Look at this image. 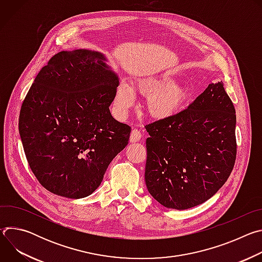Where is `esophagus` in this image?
<instances>
[{
	"label": "esophagus",
	"mask_w": 262,
	"mask_h": 262,
	"mask_svg": "<svg viewBox=\"0 0 262 262\" xmlns=\"http://www.w3.org/2000/svg\"><path fill=\"white\" fill-rule=\"evenodd\" d=\"M141 138H142V134H141V132H140L139 129H137V128H134V129L132 130L130 138H129L130 142H132V143L139 142V141L141 140Z\"/></svg>",
	"instance_id": "esophagus-1"
}]
</instances>
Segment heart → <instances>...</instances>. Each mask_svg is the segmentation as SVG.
<instances>
[{"label": "heart", "mask_w": 262, "mask_h": 262, "mask_svg": "<svg viewBox=\"0 0 262 262\" xmlns=\"http://www.w3.org/2000/svg\"><path fill=\"white\" fill-rule=\"evenodd\" d=\"M136 89L147 97L146 110L148 114L159 120L176 116L189 97L188 89L183 85L175 84L174 78L167 74L140 79L136 82ZM135 101L136 94L133 87L127 82L121 81L115 95V106L118 114L124 115Z\"/></svg>", "instance_id": "b5f03b06"}]
</instances>
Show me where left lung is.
<instances>
[{
    "label": "left lung",
    "mask_w": 262,
    "mask_h": 262,
    "mask_svg": "<svg viewBox=\"0 0 262 262\" xmlns=\"http://www.w3.org/2000/svg\"><path fill=\"white\" fill-rule=\"evenodd\" d=\"M235 124L234 105L221 81L173 118L146 125L148 192L178 210L211 198L234 167Z\"/></svg>",
    "instance_id": "1"
}]
</instances>
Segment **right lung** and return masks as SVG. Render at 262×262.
<instances>
[{"label": "right lung", "instance_id": "add662e5", "mask_svg": "<svg viewBox=\"0 0 262 262\" xmlns=\"http://www.w3.org/2000/svg\"><path fill=\"white\" fill-rule=\"evenodd\" d=\"M118 85L105 57L89 50L60 52L37 74L18 127L29 166L45 189L80 199L100 185L130 135L108 108Z\"/></svg>", "mask_w": 262, "mask_h": 262}]
</instances>
